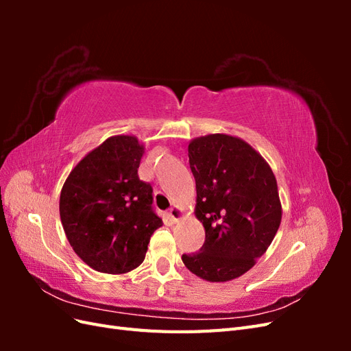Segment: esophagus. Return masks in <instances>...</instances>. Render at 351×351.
Instances as JSON below:
<instances>
[{"mask_svg":"<svg viewBox=\"0 0 351 351\" xmlns=\"http://www.w3.org/2000/svg\"><path fill=\"white\" fill-rule=\"evenodd\" d=\"M168 217H169V219H171L173 222H177L180 218H182V210H180L177 206H174V208L169 209Z\"/></svg>","mask_w":351,"mask_h":351,"instance_id":"34e87169","label":"esophagus"}]
</instances>
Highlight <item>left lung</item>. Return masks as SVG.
<instances>
[{"label": "left lung", "instance_id": "1", "mask_svg": "<svg viewBox=\"0 0 351 351\" xmlns=\"http://www.w3.org/2000/svg\"><path fill=\"white\" fill-rule=\"evenodd\" d=\"M196 217L204 246L182 256L206 281L234 280L267 252L281 222L277 180L267 161L239 137L209 134L189 145Z\"/></svg>", "mask_w": 351, "mask_h": 351}]
</instances>
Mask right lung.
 <instances>
[{"mask_svg":"<svg viewBox=\"0 0 351 351\" xmlns=\"http://www.w3.org/2000/svg\"><path fill=\"white\" fill-rule=\"evenodd\" d=\"M143 146L133 136H112L84 156L60 196L62 228L77 256L105 274L139 267L161 227L154 189L137 176Z\"/></svg>","mask_w":351,"mask_h":351,"instance_id":"right-lung-1","label":"right lung"}]
</instances>
